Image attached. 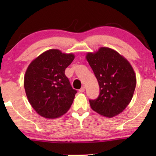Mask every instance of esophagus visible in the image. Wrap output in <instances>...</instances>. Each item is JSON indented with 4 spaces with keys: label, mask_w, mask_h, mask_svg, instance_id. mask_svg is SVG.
<instances>
[{
    "label": "esophagus",
    "mask_w": 156,
    "mask_h": 156,
    "mask_svg": "<svg viewBox=\"0 0 156 156\" xmlns=\"http://www.w3.org/2000/svg\"><path fill=\"white\" fill-rule=\"evenodd\" d=\"M84 90H85V88H84V87H81V89L79 90V92H80V93H83V92L84 91Z\"/></svg>",
    "instance_id": "esophagus-1"
}]
</instances>
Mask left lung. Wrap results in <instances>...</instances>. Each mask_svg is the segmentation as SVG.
Here are the masks:
<instances>
[{
    "label": "left lung",
    "instance_id": "1",
    "mask_svg": "<svg viewBox=\"0 0 156 156\" xmlns=\"http://www.w3.org/2000/svg\"><path fill=\"white\" fill-rule=\"evenodd\" d=\"M100 87L98 97L89 100L91 109L105 117L120 114L130 103L136 86V73L125 57L109 47L86 55Z\"/></svg>",
    "mask_w": 156,
    "mask_h": 156
}]
</instances>
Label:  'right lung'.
Masks as SVG:
<instances>
[{"label":"right lung","instance_id":"right-lung-1","mask_svg":"<svg viewBox=\"0 0 156 156\" xmlns=\"http://www.w3.org/2000/svg\"><path fill=\"white\" fill-rule=\"evenodd\" d=\"M74 58L72 53L49 49L28 66L24 77L26 96L42 117L59 118L72 106L77 91L72 87L65 71Z\"/></svg>","mask_w":156,"mask_h":156}]
</instances>
